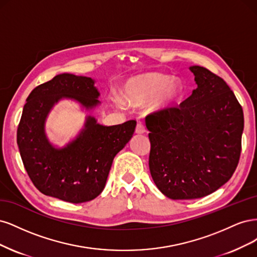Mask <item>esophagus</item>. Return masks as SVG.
Masks as SVG:
<instances>
[{"instance_id":"1","label":"esophagus","mask_w":257,"mask_h":257,"mask_svg":"<svg viewBox=\"0 0 257 257\" xmlns=\"http://www.w3.org/2000/svg\"><path fill=\"white\" fill-rule=\"evenodd\" d=\"M146 131V129H145V126L143 125L142 122H138V125H137V128H136V132L138 135H142V134H144V132Z\"/></svg>"}]
</instances>
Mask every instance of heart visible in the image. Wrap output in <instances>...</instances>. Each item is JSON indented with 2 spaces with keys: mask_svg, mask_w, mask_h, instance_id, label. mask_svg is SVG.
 <instances>
[{
  "mask_svg": "<svg viewBox=\"0 0 257 257\" xmlns=\"http://www.w3.org/2000/svg\"><path fill=\"white\" fill-rule=\"evenodd\" d=\"M184 86L179 80L160 73H146L128 80L121 89L120 97L113 96L117 106H140L151 101L152 110H162L173 105L183 95Z\"/></svg>",
  "mask_w": 257,
  "mask_h": 257,
  "instance_id": "heart-1",
  "label": "heart"
}]
</instances>
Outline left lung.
Segmentation results:
<instances>
[{"mask_svg": "<svg viewBox=\"0 0 257 257\" xmlns=\"http://www.w3.org/2000/svg\"><path fill=\"white\" fill-rule=\"evenodd\" d=\"M189 69L197 84L192 95L145 118L152 177L172 200L216 191L233 176L241 153L243 111L233 90L208 69Z\"/></svg>", "mask_w": 257, "mask_h": 257, "instance_id": "1", "label": "left lung"}]
</instances>
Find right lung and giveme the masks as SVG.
<instances>
[{
	"mask_svg": "<svg viewBox=\"0 0 257 257\" xmlns=\"http://www.w3.org/2000/svg\"><path fill=\"white\" fill-rule=\"evenodd\" d=\"M95 80L57 74L32 90L23 106L17 143L24 168L41 193L73 204L94 200L104 189L114 157L129 142L137 121L103 126L87 116L84 128L65 147L53 146L45 123L55 103L71 99L92 110L100 103Z\"/></svg>",
	"mask_w": 257,
	"mask_h": 257,
	"instance_id": "right-lung-1",
	"label": "right lung"
}]
</instances>
